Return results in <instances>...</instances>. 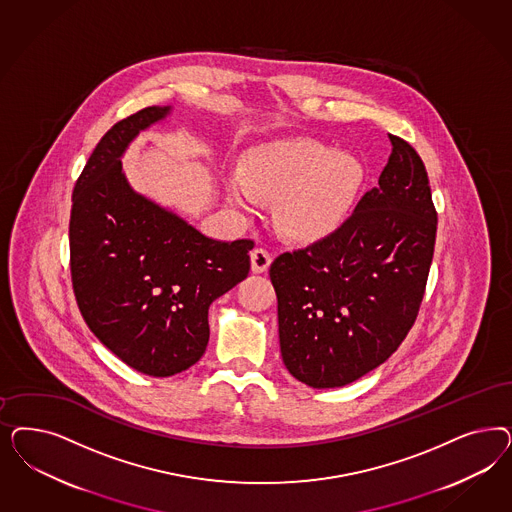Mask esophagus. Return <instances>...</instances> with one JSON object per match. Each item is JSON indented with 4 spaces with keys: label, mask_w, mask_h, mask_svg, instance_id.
Wrapping results in <instances>:
<instances>
[{
    "label": "esophagus",
    "mask_w": 512,
    "mask_h": 512,
    "mask_svg": "<svg viewBox=\"0 0 512 512\" xmlns=\"http://www.w3.org/2000/svg\"><path fill=\"white\" fill-rule=\"evenodd\" d=\"M250 262H252V271L254 273H265L267 267L271 264V254L265 248H254L250 252Z\"/></svg>",
    "instance_id": "esophagus-1"
}]
</instances>
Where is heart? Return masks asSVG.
<instances>
[{"label": "heart", "instance_id": "obj_1", "mask_svg": "<svg viewBox=\"0 0 512 512\" xmlns=\"http://www.w3.org/2000/svg\"><path fill=\"white\" fill-rule=\"evenodd\" d=\"M362 181V167L316 141L297 139L260 150L243 177H231L230 198L254 209L258 196L279 198L277 224L288 235L316 241L339 230Z\"/></svg>", "mask_w": 512, "mask_h": 512}]
</instances>
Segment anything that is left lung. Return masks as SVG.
Masks as SVG:
<instances>
[{
  "label": "left lung",
  "mask_w": 512,
  "mask_h": 512,
  "mask_svg": "<svg viewBox=\"0 0 512 512\" xmlns=\"http://www.w3.org/2000/svg\"><path fill=\"white\" fill-rule=\"evenodd\" d=\"M379 186L343 226L269 269L282 362L311 388H339L386 362L413 328L433 258L437 211L418 152L388 135Z\"/></svg>",
  "instance_id": "obj_1"
}]
</instances>
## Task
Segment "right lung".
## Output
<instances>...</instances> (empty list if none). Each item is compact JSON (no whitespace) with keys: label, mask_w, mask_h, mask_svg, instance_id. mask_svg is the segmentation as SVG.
<instances>
[{"label":"right lung","mask_w":512,"mask_h":512,"mask_svg":"<svg viewBox=\"0 0 512 512\" xmlns=\"http://www.w3.org/2000/svg\"><path fill=\"white\" fill-rule=\"evenodd\" d=\"M171 107H147L101 137L73 190L71 282L84 322L135 371L171 377L209 343V307L250 271V239L216 241L137 194L128 145Z\"/></svg>","instance_id":"1"}]
</instances>
